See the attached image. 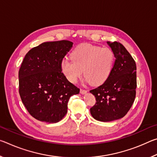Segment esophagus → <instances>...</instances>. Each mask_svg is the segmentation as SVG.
Instances as JSON below:
<instances>
[{"instance_id": "1", "label": "esophagus", "mask_w": 157, "mask_h": 157, "mask_svg": "<svg viewBox=\"0 0 157 157\" xmlns=\"http://www.w3.org/2000/svg\"><path fill=\"white\" fill-rule=\"evenodd\" d=\"M86 93H87L86 90L82 89H80V94H86Z\"/></svg>"}]
</instances>
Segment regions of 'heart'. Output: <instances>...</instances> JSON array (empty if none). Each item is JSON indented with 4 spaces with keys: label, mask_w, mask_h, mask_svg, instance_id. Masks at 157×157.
<instances>
[{
    "label": "heart",
    "mask_w": 157,
    "mask_h": 157,
    "mask_svg": "<svg viewBox=\"0 0 157 157\" xmlns=\"http://www.w3.org/2000/svg\"><path fill=\"white\" fill-rule=\"evenodd\" d=\"M114 54L109 48L89 44L79 45L71 53V59L64 58L61 70L69 82L75 83L83 71L86 80L93 85L102 84L112 71Z\"/></svg>",
    "instance_id": "heart-1"
}]
</instances>
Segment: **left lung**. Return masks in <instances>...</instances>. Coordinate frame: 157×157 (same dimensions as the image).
<instances>
[{
  "label": "left lung",
  "instance_id": "8db88e82",
  "mask_svg": "<svg viewBox=\"0 0 157 157\" xmlns=\"http://www.w3.org/2000/svg\"><path fill=\"white\" fill-rule=\"evenodd\" d=\"M115 62L109 78L90 93L96 103L90 109L94 118L101 122L118 120L126 115L136 97V66L131 55L118 42L107 41Z\"/></svg>",
  "mask_w": 157,
  "mask_h": 157
}]
</instances>
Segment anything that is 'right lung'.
<instances>
[{
	"mask_svg": "<svg viewBox=\"0 0 157 157\" xmlns=\"http://www.w3.org/2000/svg\"><path fill=\"white\" fill-rule=\"evenodd\" d=\"M73 43L68 40L44 42L29 51L21 63L19 94L30 115L48 123L60 121L67 113L69 98L79 89L61 70V63Z\"/></svg>",
	"mask_w": 157,
	"mask_h": 157,
	"instance_id": "1",
	"label": "right lung"
}]
</instances>
